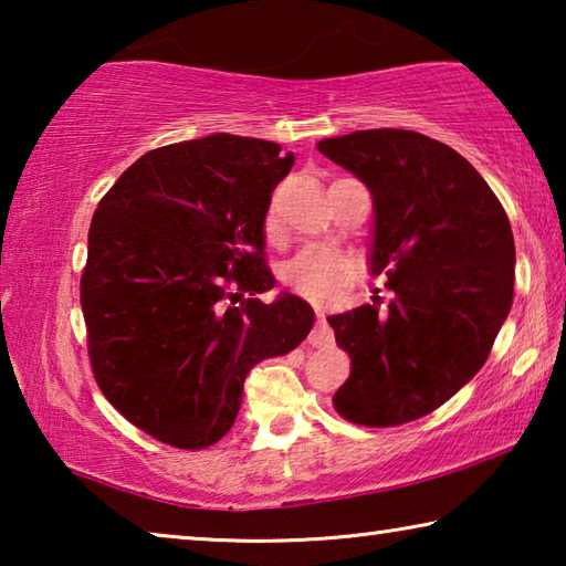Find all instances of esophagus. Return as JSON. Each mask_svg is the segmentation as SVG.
Here are the masks:
<instances>
[{
    "instance_id": "34e87169",
    "label": "esophagus",
    "mask_w": 566,
    "mask_h": 566,
    "mask_svg": "<svg viewBox=\"0 0 566 566\" xmlns=\"http://www.w3.org/2000/svg\"><path fill=\"white\" fill-rule=\"evenodd\" d=\"M332 342H334V332L329 327L327 317H324V312H319L317 324H314V329L310 334V344L312 347H329Z\"/></svg>"
}]
</instances>
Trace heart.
Wrapping results in <instances>:
<instances>
[{"label": "heart", "instance_id": "1", "mask_svg": "<svg viewBox=\"0 0 566 566\" xmlns=\"http://www.w3.org/2000/svg\"><path fill=\"white\" fill-rule=\"evenodd\" d=\"M276 224L274 209L266 212V232ZM282 276L290 290L314 302H332L347 290L354 280V260L337 247L310 244L302 247L290 262L284 264Z\"/></svg>", "mask_w": 566, "mask_h": 566}]
</instances>
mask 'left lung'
<instances>
[{
    "mask_svg": "<svg viewBox=\"0 0 566 566\" xmlns=\"http://www.w3.org/2000/svg\"><path fill=\"white\" fill-rule=\"evenodd\" d=\"M317 149L371 191L369 270L391 300L332 314L352 357L334 409L364 427L429 415L492 352L514 294V237L504 207L469 161L409 129H361Z\"/></svg>",
    "mask_w": 566,
    "mask_h": 566,
    "instance_id": "8db88e82",
    "label": "left lung"
}]
</instances>
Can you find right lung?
<instances>
[{"instance_id": "right-lung-1", "label": "right lung", "mask_w": 566, "mask_h": 566, "mask_svg": "<svg viewBox=\"0 0 566 566\" xmlns=\"http://www.w3.org/2000/svg\"><path fill=\"white\" fill-rule=\"evenodd\" d=\"M292 165L276 142L224 132L177 142L134 161L92 217L80 292L94 379L159 442H219L249 369L312 329L300 296L260 300L276 284L266 209Z\"/></svg>"}]
</instances>
